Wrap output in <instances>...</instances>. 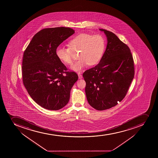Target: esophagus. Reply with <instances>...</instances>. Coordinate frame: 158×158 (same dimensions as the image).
Returning a JSON list of instances; mask_svg holds the SVG:
<instances>
[{
    "instance_id": "esophagus-1",
    "label": "esophagus",
    "mask_w": 158,
    "mask_h": 158,
    "mask_svg": "<svg viewBox=\"0 0 158 158\" xmlns=\"http://www.w3.org/2000/svg\"><path fill=\"white\" fill-rule=\"evenodd\" d=\"M78 77H79V79H81L82 78V76L80 73H78Z\"/></svg>"
}]
</instances>
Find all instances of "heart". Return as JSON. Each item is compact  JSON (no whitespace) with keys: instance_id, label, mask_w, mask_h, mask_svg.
Wrapping results in <instances>:
<instances>
[{"instance_id":"1","label":"heart","mask_w":158,"mask_h":158,"mask_svg":"<svg viewBox=\"0 0 158 158\" xmlns=\"http://www.w3.org/2000/svg\"><path fill=\"white\" fill-rule=\"evenodd\" d=\"M69 47L59 46L56 48V56L60 61L70 65L73 61V51L79 50V59L71 66L73 70L80 72L88 64L94 65L102 59L106 47L105 37L100 34L91 35L81 33L69 41Z\"/></svg>"}]
</instances>
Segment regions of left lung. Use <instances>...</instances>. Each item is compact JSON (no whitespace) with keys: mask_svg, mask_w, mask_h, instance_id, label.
<instances>
[{"mask_svg":"<svg viewBox=\"0 0 158 158\" xmlns=\"http://www.w3.org/2000/svg\"><path fill=\"white\" fill-rule=\"evenodd\" d=\"M107 37V46L97 65L85 71V91L88 102L99 111L112 108L126 95L135 76L130 49L114 33L100 29Z\"/></svg>","mask_w":158,"mask_h":158,"instance_id":"8db88e82","label":"left lung"}]
</instances>
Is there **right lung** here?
Returning a JSON list of instances; mask_svg holds the SVG:
<instances>
[{
	"label": "right lung",
	"mask_w": 158,
	"mask_h": 158,
	"mask_svg": "<svg viewBox=\"0 0 158 158\" xmlns=\"http://www.w3.org/2000/svg\"><path fill=\"white\" fill-rule=\"evenodd\" d=\"M74 33L67 27L44 29L34 35L23 52V85L32 99L46 109L58 110L65 106L78 79L56 53V48Z\"/></svg>",
	"instance_id": "obj_1"
}]
</instances>
